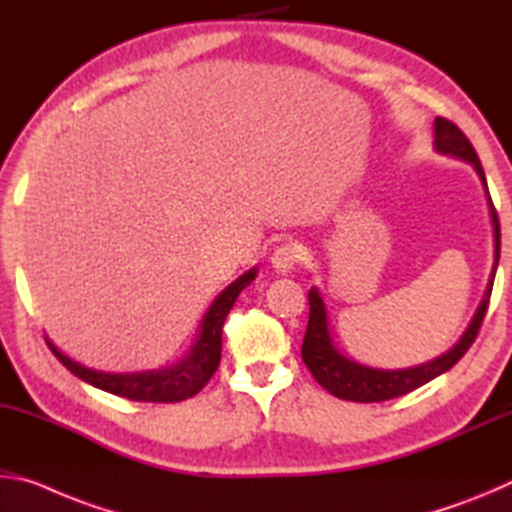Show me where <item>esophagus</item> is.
I'll list each match as a JSON object with an SVG mask.
<instances>
[{
	"label": "esophagus",
	"mask_w": 512,
	"mask_h": 512,
	"mask_svg": "<svg viewBox=\"0 0 512 512\" xmlns=\"http://www.w3.org/2000/svg\"><path fill=\"white\" fill-rule=\"evenodd\" d=\"M300 262V250L293 244H282L273 250L271 264L277 273H289Z\"/></svg>",
	"instance_id": "1"
}]
</instances>
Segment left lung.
<instances>
[{
  "instance_id": "left-lung-1",
  "label": "left lung",
  "mask_w": 512,
  "mask_h": 512,
  "mask_svg": "<svg viewBox=\"0 0 512 512\" xmlns=\"http://www.w3.org/2000/svg\"><path fill=\"white\" fill-rule=\"evenodd\" d=\"M433 135H436L433 146H436L440 153L454 155V158L470 162L476 169V173H479L481 183L485 187V196H488L490 216H492V228H495V268H492L490 284L488 289H485V296L481 300L479 309H476L470 327L465 329L463 339L458 341L452 350L445 352L443 357L433 359L429 363H422V366L406 368V370L368 368L348 359L345 354L336 350L332 339H329L327 311L323 305V298H320L318 289H311L309 291V323H307L305 341H302V361H305V366L311 370V375H314L318 384L334 397H341V400H348V402L393 400V397L411 393L415 388L427 384V381H431L433 377L443 375L445 370L452 368L454 363H458V359L470 350V345L474 343L476 334H479L481 329L485 311H488L492 282H495V271L499 262V248H501L497 210L495 205H492L488 185H485V173H483L479 155H476L474 146L470 144V140H467L461 128L445 117H436V121H433Z\"/></svg>"
}]
</instances>
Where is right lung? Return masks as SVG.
<instances>
[{
    "label": "right lung",
    "mask_w": 512,
    "mask_h": 512,
    "mask_svg": "<svg viewBox=\"0 0 512 512\" xmlns=\"http://www.w3.org/2000/svg\"><path fill=\"white\" fill-rule=\"evenodd\" d=\"M257 271H248L230 284L219 298L212 302L201 325V336L187 357L176 363V366L164 370H149V372H133V375H110V372H97L81 366V363L65 357L54 343L47 341L49 350L56 354V359L63 366L88 384L108 391L112 395L126 397L131 402H183L187 397H194L201 388L210 381V377L219 368L221 361V329L225 316L230 314L232 305L239 298L250 282L255 280Z\"/></svg>",
    "instance_id": "right-lung-1"
}]
</instances>
